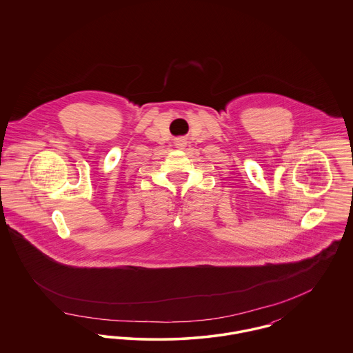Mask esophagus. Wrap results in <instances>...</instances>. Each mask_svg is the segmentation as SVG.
<instances>
[{
  "label": "esophagus",
  "instance_id": "1",
  "mask_svg": "<svg viewBox=\"0 0 353 353\" xmlns=\"http://www.w3.org/2000/svg\"><path fill=\"white\" fill-rule=\"evenodd\" d=\"M176 145H179V147H185L184 139H177V141H176Z\"/></svg>",
  "mask_w": 353,
  "mask_h": 353
}]
</instances>
